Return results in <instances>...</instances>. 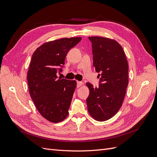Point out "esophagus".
Segmentation results:
<instances>
[{"mask_svg": "<svg viewBox=\"0 0 157 157\" xmlns=\"http://www.w3.org/2000/svg\"><path fill=\"white\" fill-rule=\"evenodd\" d=\"M77 87L78 88H79V87H80L82 85V82H81V81H77Z\"/></svg>", "mask_w": 157, "mask_h": 157, "instance_id": "obj_1", "label": "esophagus"}]
</instances>
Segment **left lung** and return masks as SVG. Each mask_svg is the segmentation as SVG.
Wrapping results in <instances>:
<instances>
[{"label":"left lung","mask_w":157,"mask_h":157,"mask_svg":"<svg viewBox=\"0 0 157 157\" xmlns=\"http://www.w3.org/2000/svg\"><path fill=\"white\" fill-rule=\"evenodd\" d=\"M92 42L93 65L99 78V87L90 82L86 99L90 115L98 121L110 119L119 111L128 84V64L122 47L116 40L89 36Z\"/></svg>","instance_id":"8db88e82"}]
</instances>
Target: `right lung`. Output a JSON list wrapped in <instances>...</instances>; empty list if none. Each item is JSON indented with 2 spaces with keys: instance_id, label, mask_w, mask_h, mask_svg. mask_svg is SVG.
<instances>
[{
  "instance_id": "1",
  "label": "right lung",
  "mask_w": 157,
  "mask_h": 157,
  "mask_svg": "<svg viewBox=\"0 0 157 157\" xmlns=\"http://www.w3.org/2000/svg\"><path fill=\"white\" fill-rule=\"evenodd\" d=\"M81 37L63 38L44 43L32 56L27 72L29 94L37 110L46 119L57 123L69 115L77 86L75 80L58 78L68 52Z\"/></svg>"
}]
</instances>
